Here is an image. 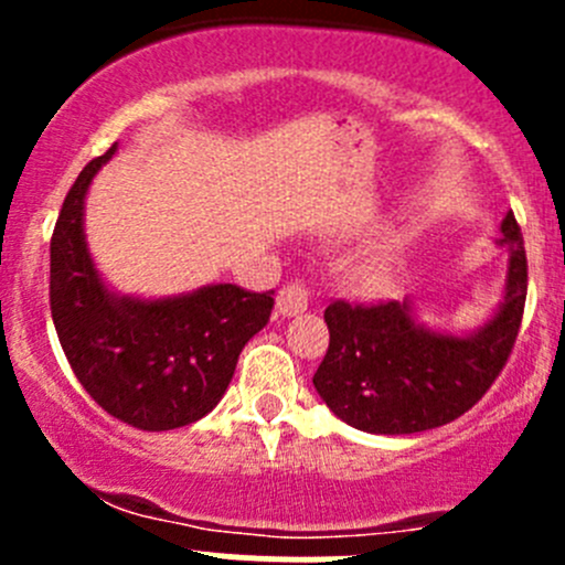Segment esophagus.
Instances as JSON below:
<instances>
[{"mask_svg": "<svg viewBox=\"0 0 565 565\" xmlns=\"http://www.w3.org/2000/svg\"><path fill=\"white\" fill-rule=\"evenodd\" d=\"M309 298H311V292H309V287H306V284H300V281L284 284L281 292H278V298H276L278 315H281V317L300 315V311L309 309Z\"/></svg>", "mask_w": 565, "mask_h": 565, "instance_id": "1", "label": "esophagus"}]
</instances>
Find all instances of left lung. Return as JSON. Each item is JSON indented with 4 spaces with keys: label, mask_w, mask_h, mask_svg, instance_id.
Listing matches in <instances>:
<instances>
[{
    "label": "left lung",
    "mask_w": 565,
    "mask_h": 565,
    "mask_svg": "<svg viewBox=\"0 0 565 565\" xmlns=\"http://www.w3.org/2000/svg\"><path fill=\"white\" fill-rule=\"evenodd\" d=\"M509 250L503 303L472 333L415 322L409 300L324 309L330 344L315 374L322 402L369 435H415L465 415L503 372L522 324L527 256L514 213L500 224Z\"/></svg>",
    "instance_id": "8db88e82"
}]
</instances>
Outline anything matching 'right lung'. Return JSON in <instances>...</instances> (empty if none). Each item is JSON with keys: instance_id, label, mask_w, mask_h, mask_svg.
<instances>
[{"instance_id": "1", "label": "right lung", "mask_w": 565, "mask_h": 565, "mask_svg": "<svg viewBox=\"0 0 565 565\" xmlns=\"http://www.w3.org/2000/svg\"><path fill=\"white\" fill-rule=\"evenodd\" d=\"M114 150L82 169L60 210L51 235V317L73 374L108 415L167 431L221 402L243 347L270 319L273 292L235 284L158 300L111 292L89 256L84 199Z\"/></svg>"}]
</instances>
